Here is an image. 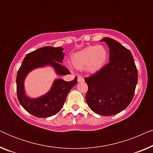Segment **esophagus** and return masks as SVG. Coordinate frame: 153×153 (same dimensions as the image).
Segmentation results:
<instances>
[{
	"label": "esophagus",
	"instance_id": "obj_1",
	"mask_svg": "<svg viewBox=\"0 0 153 153\" xmlns=\"http://www.w3.org/2000/svg\"><path fill=\"white\" fill-rule=\"evenodd\" d=\"M77 81H78L79 83L83 82V81H84V79H83V77H81V76H78V79H77Z\"/></svg>",
	"mask_w": 153,
	"mask_h": 153
}]
</instances>
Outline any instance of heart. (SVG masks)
Returning a JSON list of instances; mask_svg holds the SVG:
<instances>
[{
	"label": "heart",
	"mask_w": 153,
	"mask_h": 153,
	"mask_svg": "<svg viewBox=\"0 0 153 153\" xmlns=\"http://www.w3.org/2000/svg\"><path fill=\"white\" fill-rule=\"evenodd\" d=\"M108 53L103 46H89L71 56V64L78 70L87 69L90 73L99 72L105 65Z\"/></svg>",
	"instance_id": "obj_1"
}]
</instances>
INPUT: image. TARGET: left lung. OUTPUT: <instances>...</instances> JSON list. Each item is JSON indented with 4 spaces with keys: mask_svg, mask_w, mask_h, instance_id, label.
<instances>
[{
    "mask_svg": "<svg viewBox=\"0 0 153 153\" xmlns=\"http://www.w3.org/2000/svg\"><path fill=\"white\" fill-rule=\"evenodd\" d=\"M109 49V62L96 74L85 78L88 105L95 114L113 116L126 108L133 99L138 81L131 52L115 39L104 37Z\"/></svg>",
    "mask_w": 153,
    "mask_h": 153,
    "instance_id": "left-lung-1",
    "label": "left lung"
}]
</instances>
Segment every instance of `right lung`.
I'll return each mask as SVG.
<instances>
[{"instance_id": "obj_1", "label": "right lung", "mask_w": 153, "mask_h": 153, "mask_svg": "<svg viewBox=\"0 0 153 153\" xmlns=\"http://www.w3.org/2000/svg\"><path fill=\"white\" fill-rule=\"evenodd\" d=\"M62 47H44L26 56L16 75V93L19 102L29 114L37 118H47L58 114L65 102L68 94L76 84L77 77L71 81L56 79L49 91L40 97L30 98L26 95L24 81L27 75L37 68L51 66L56 74L62 76L70 72L61 63L65 53Z\"/></svg>"}]
</instances>
